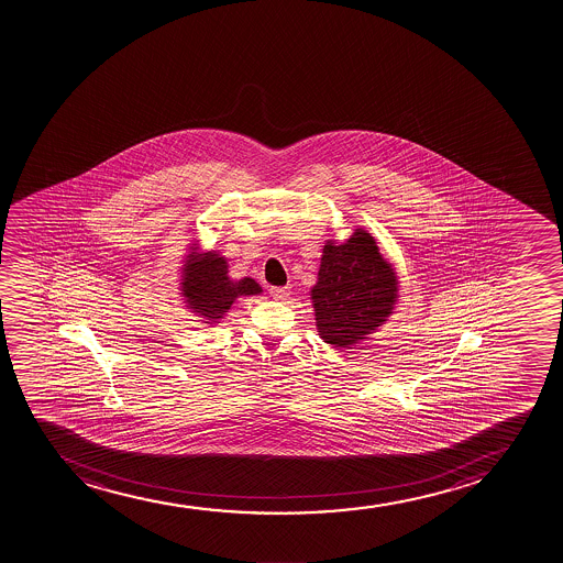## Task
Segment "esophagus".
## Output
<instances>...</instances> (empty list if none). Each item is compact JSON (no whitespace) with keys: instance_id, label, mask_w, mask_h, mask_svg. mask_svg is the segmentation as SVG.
Wrapping results in <instances>:
<instances>
[{"instance_id":"1","label":"esophagus","mask_w":563,"mask_h":563,"mask_svg":"<svg viewBox=\"0 0 563 563\" xmlns=\"http://www.w3.org/2000/svg\"><path fill=\"white\" fill-rule=\"evenodd\" d=\"M271 295L276 300H284L291 295V287H271Z\"/></svg>"}]
</instances>
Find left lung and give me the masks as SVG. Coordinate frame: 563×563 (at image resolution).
Wrapping results in <instances>:
<instances>
[{
    "mask_svg": "<svg viewBox=\"0 0 563 563\" xmlns=\"http://www.w3.org/2000/svg\"><path fill=\"white\" fill-rule=\"evenodd\" d=\"M398 279L375 244L356 229L343 244L323 247L317 284L311 289L317 332L334 347H350L382 327L395 310Z\"/></svg>",
    "mask_w": 563,
    "mask_h": 563,
    "instance_id": "1",
    "label": "left lung"
}]
</instances>
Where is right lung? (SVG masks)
I'll return each instance as SVG.
<instances>
[{
	"instance_id": "right-lung-1",
	"label": "right lung",
	"mask_w": 563,
	"mask_h": 563,
	"mask_svg": "<svg viewBox=\"0 0 563 563\" xmlns=\"http://www.w3.org/2000/svg\"><path fill=\"white\" fill-rule=\"evenodd\" d=\"M227 266L225 257L216 252H191L184 265L181 297L186 298L189 310L199 313L205 323H218L236 298L261 292V285L255 279L234 282L229 278Z\"/></svg>"
}]
</instances>
